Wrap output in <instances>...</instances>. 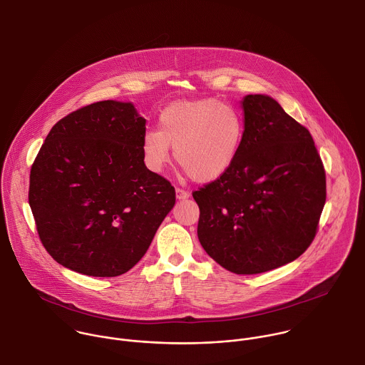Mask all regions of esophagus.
I'll list each match as a JSON object with an SVG mask.
<instances>
[{"mask_svg": "<svg viewBox=\"0 0 365 365\" xmlns=\"http://www.w3.org/2000/svg\"><path fill=\"white\" fill-rule=\"evenodd\" d=\"M190 196L189 190H185L182 187H176V197L178 199H187Z\"/></svg>", "mask_w": 365, "mask_h": 365, "instance_id": "34e87169", "label": "esophagus"}]
</instances>
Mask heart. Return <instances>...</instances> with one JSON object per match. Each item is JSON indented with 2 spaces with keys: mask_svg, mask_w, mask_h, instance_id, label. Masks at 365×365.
I'll return each instance as SVG.
<instances>
[{
  "mask_svg": "<svg viewBox=\"0 0 365 365\" xmlns=\"http://www.w3.org/2000/svg\"><path fill=\"white\" fill-rule=\"evenodd\" d=\"M245 123L240 112L227 102L207 98L176 102L159 115V129L142 135V153L152 172H162L175 146L176 162L197 182L226 173L237 158Z\"/></svg>",
  "mask_w": 365,
  "mask_h": 365,
  "instance_id": "obj_1",
  "label": "heart"
}]
</instances>
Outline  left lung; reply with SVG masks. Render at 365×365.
Segmentation results:
<instances>
[{
    "label": "left lung",
    "instance_id": "left-lung-1",
    "mask_svg": "<svg viewBox=\"0 0 365 365\" xmlns=\"http://www.w3.org/2000/svg\"><path fill=\"white\" fill-rule=\"evenodd\" d=\"M236 160L192 195L206 253L236 274H257L300 257L326 203V170L307 128L270 96L243 99Z\"/></svg>",
    "mask_w": 365,
    "mask_h": 365
}]
</instances>
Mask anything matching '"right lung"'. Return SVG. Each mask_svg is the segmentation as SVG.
Returning <instances> with one entry per match:
<instances>
[{
    "label": "right lung",
    "instance_id": "add662e5",
    "mask_svg": "<svg viewBox=\"0 0 365 365\" xmlns=\"http://www.w3.org/2000/svg\"><path fill=\"white\" fill-rule=\"evenodd\" d=\"M145 118L101 101L59 119L29 173L39 240L66 269L115 277L130 270L175 205V187L143 162Z\"/></svg>",
    "mask_w": 365,
    "mask_h": 365
}]
</instances>
